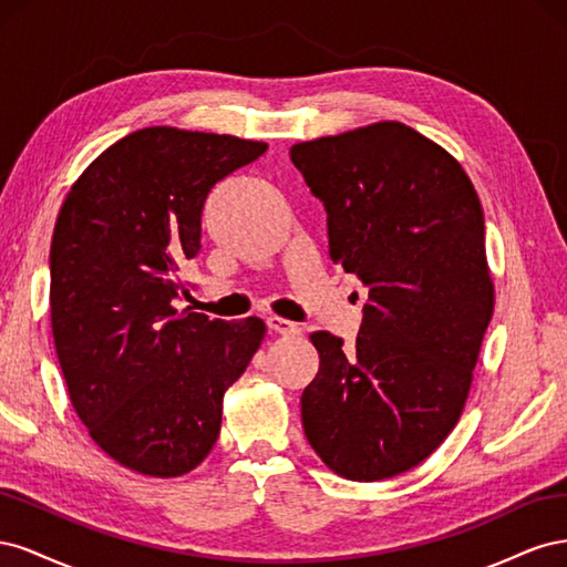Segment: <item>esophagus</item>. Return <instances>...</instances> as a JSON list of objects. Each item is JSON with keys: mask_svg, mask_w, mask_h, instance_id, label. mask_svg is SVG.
<instances>
[{"mask_svg": "<svg viewBox=\"0 0 567 567\" xmlns=\"http://www.w3.org/2000/svg\"><path fill=\"white\" fill-rule=\"evenodd\" d=\"M267 326L274 333H281V336H298L300 333V326L284 319V317H269Z\"/></svg>", "mask_w": 567, "mask_h": 567, "instance_id": "obj_1", "label": "esophagus"}]
</instances>
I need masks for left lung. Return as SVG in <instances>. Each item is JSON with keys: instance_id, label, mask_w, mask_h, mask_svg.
I'll return each mask as SVG.
<instances>
[{"instance_id": "8db88e82", "label": "left lung", "mask_w": 567, "mask_h": 567, "mask_svg": "<svg viewBox=\"0 0 567 567\" xmlns=\"http://www.w3.org/2000/svg\"><path fill=\"white\" fill-rule=\"evenodd\" d=\"M323 203L329 255L369 288L354 346L310 336L307 442L359 483L419 466L466 404L494 310L485 217L447 151L404 123H373L290 148Z\"/></svg>"}]
</instances>
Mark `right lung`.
I'll return each instance as SVG.
<instances>
[{
	"label": "right lung",
	"mask_w": 567,
	"mask_h": 567,
	"mask_svg": "<svg viewBox=\"0 0 567 567\" xmlns=\"http://www.w3.org/2000/svg\"><path fill=\"white\" fill-rule=\"evenodd\" d=\"M265 142L144 127L68 192L51 238V331L68 394L120 466L177 477L210 454L221 400L260 348L262 319L177 310L210 188Z\"/></svg>",
	"instance_id": "add662e5"
}]
</instances>
